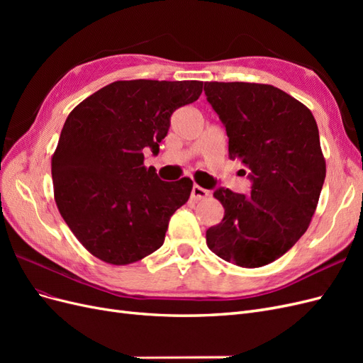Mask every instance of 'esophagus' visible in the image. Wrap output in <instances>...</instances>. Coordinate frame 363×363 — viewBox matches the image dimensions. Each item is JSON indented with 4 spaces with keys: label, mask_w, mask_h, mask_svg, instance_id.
Returning <instances> with one entry per match:
<instances>
[{
    "label": "esophagus",
    "mask_w": 363,
    "mask_h": 363,
    "mask_svg": "<svg viewBox=\"0 0 363 363\" xmlns=\"http://www.w3.org/2000/svg\"><path fill=\"white\" fill-rule=\"evenodd\" d=\"M208 194H211V192L206 191V189H203L201 186H199V184H194L192 192H191V196H192L194 200L199 201V200H204V199H207Z\"/></svg>",
    "instance_id": "34e87169"
}]
</instances>
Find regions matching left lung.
Segmentation results:
<instances>
[{
    "mask_svg": "<svg viewBox=\"0 0 363 363\" xmlns=\"http://www.w3.org/2000/svg\"><path fill=\"white\" fill-rule=\"evenodd\" d=\"M204 92L225 125L228 157L252 182L250 195L213 192L224 218L206 232L207 247L238 267L268 265L295 245L316 211L325 179L316 121L271 84L206 82Z\"/></svg>",
    "mask_w": 363,
    "mask_h": 363,
    "instance_id": "8db88e82",
    "label": "left lung"
}]
</instances>
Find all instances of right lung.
Returning <instances> with one entry per match:
<instances>
[{
	"mask_svg": "<svg viewBox=\"0 0 363 363\" xmlns=\"http://www.w3.org/2000/svg\"><path fill=\"white\" fill-rule=\"evenodd\" d=\"M201 92L196 80L113 82L68 115L51 157L54 200L92 256L128 265L162 247L192 180L162 182L144 150L157 155L171 115Z\"/></svg>",
	"mask_w": 363,
	"mask_h": 363,
	"instance_id": "add662e5",
	"label": "right lung"
}]
</instances>
